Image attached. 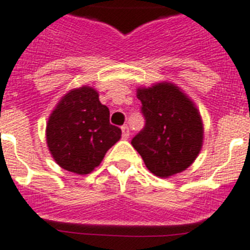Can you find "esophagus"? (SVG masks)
I'll use <instances>...</instances> for the list:
<instances>
[{
    "instance_id": "obj_1",
    "label": "esophagus",
    "mask_w": 250,
    "mask_h": 250,
    "mask_svg": "<svg viewBox=\"0 0 250 250\" xmlns=\"http://www.w3.org/2000/svg\"><path fill=\"white\" fill-rule=\"evenodd\" d=\"M121 130H123V138H124V139H127V138H129V134H130L129 126H127V125H124V126H121Z\"/></svg>"
}]
</instances>
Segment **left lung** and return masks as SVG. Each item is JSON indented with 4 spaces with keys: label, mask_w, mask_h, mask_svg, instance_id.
I'll use <instances>...</instances> for the list:
<instances>
[{
    "label": "left lung",
    "mask_w": 250,
    "mask_h": 250,
    "mask_svg": "<svg viewBox=\"0 0 250 250\" xmlns=\"http://www.w3.org/2000/svg\"><path fill=\"white\" fill-rule=\"evenodd\" d=\"M137 97L146 124L131 145L147 169L161 178L186 170L200 152L204 137L193 102L169 83L139 87Z\"/></svg>",
    "instance_id": "8db88e82"
}]
</instances>
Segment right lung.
I'll use <instances>...</instances> for the list:
<instances>
[{
  "mask_svg": "<svg viewBox=\"0 0 250 250\" xmlns=\"http://www.w3.org/2000/svg\"><path fill=\"white\" fill-rule=\"evenodd\" d=\"M121 138V129L109 124V109L90 86L72 89L62 98L46 125V142L59 167L76 174H89Z\"/></svg>",
  "mask_w": 250,
  "mask_h": 250,
  "instance_id": "1",
  "label": "right lung"
}]
</instances>
